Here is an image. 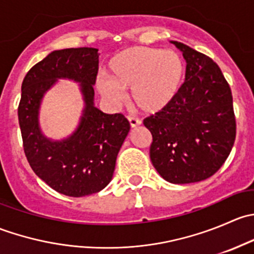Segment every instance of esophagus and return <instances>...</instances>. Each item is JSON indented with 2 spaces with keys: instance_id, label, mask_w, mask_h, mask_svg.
Returning <instances> with one entry per match:
<instances>
[{
  "instance_id": "esophagus-1",
  "label": "esophagus",
  "mask_w": 254,
  "mask_h": 254,
  "mask_svg": "<svg viewBox=\"0 0 254 254\" xmlns=\"http://www.w3.org/2000/svg\"><path fill=\"white\" fill-rule=\"evenodd\" d=\"M127 120H129L131 129H135V127H140V125H141V122H140L139 119H136V118L127 117Z\"/></svg>"
}]
</instances>
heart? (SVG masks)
<instances>
[{"mask_svg": "<svg viewBox=\"0 0 254 254\" xmlns=\"http://www.w3.org/2000/svg\"><path fill=\"white\" fill-rule=\"evenodd\" d=\"M108 73L109 78L101 77L96 83L107 101L119 103L122 89H130L135 108L145 114H157L178 96L186 77V63L175 50L131 47L109 60Z\"/></svg>", "mask_w": 254, "mask_h": 254, "instance_id": "1", "label": "heart"}]
</instances>
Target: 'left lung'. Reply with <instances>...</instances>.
Returning <instances> with one entry per match:
<instances>
[{"instance_id": "8db88e82", "label": "left lung", "mask_w": 254, "mask_h": 254, "mask_svg": "<svg viewBox=\"0 0 254 254\" xmlns=\"http://www.w3.org/2000/svg\"><path fill=\"white\" fill-rule=\"evenodd\" d=\"M187 61L186 81L175 101L146 118L152 135L150 158L165 181L188 184L219 171L234 146L232 93L219 66L204 54L171 42Z\"/></svg>"}]
</instances>
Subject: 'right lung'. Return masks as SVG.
Segmentation results:
<instances>
[{"label":"right lung","mask_w":254,"mask_h":254,"mask_svg":"<svg viewBox=\"0 0 254 254\" xmlns=\"http://www.w3.org/2000/svg\"><path fill=\"white\" fill-rule=\"evenodd\" d=\"M98 49L55 50L33 66L22 83L18 120L30 167L54 190L79 198L98 193L112 181L118 152L130 124L123 114H106L94 106ZM59 79L79 83L84 109L75 131L55 140L42 132L40 107Z\"/></svg>","instance_id":"right-lung-1"}]
</instances>
